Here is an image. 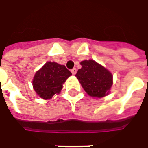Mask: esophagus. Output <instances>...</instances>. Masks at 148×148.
I'll use <instances>...</instances> for the list:
<instances>
[{
  "label": "esophagus",
  "instance_id": "esophagus-1",
  "mask_svg": "<svg viewBox=\"0 0 148 148\" xmlns=\"http://www.w3.org/2000/svg\"><path fill=\"white\" fill-rule=\"evenodd\" d=\"M71 73H72L73 75H75L76 73H77V69H76V68H73V69L71 70Z\"/></svg>",
  "mask_w": 148,
  "mask_h": 148
}]
</instances>
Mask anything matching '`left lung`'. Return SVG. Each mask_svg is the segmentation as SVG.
<instances>
[{"mask_svg": "<svg viewBox=\"0 0 148 148\" xmlns=\"http://www.w3.org/2000/svg\"><path fill=\"white\" fill-rule=\"evenodd\" d=\"M82 68L75 76L90 96L103 97L108 95L112 85V75L106 68L94 60L81 62Z\"/></svg>", "mask_w": 148, "mask_h": 148, "instance_id": "8db88e82", "label": "left lung"}]
</instances>
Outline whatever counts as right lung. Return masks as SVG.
Listing matches in <instances>:
<instances>
[{
    "label": "right lung",
    "instance_id": "add662e5",
    "mask_svg": "<svg viewBox=\"0 0 148 148\" xmlns=\"http://www.w3.org/2000/svg\"><path fill=\"white\" fill-rule=\"evenodd\" d=\"M71 74L64 65L47 62L35 74L33 89L42 99H51L55 94L60 93L62 85Z\"/></svg>",
    "mask_w": 148,
    "mask_h": 148
}]
</instances>
